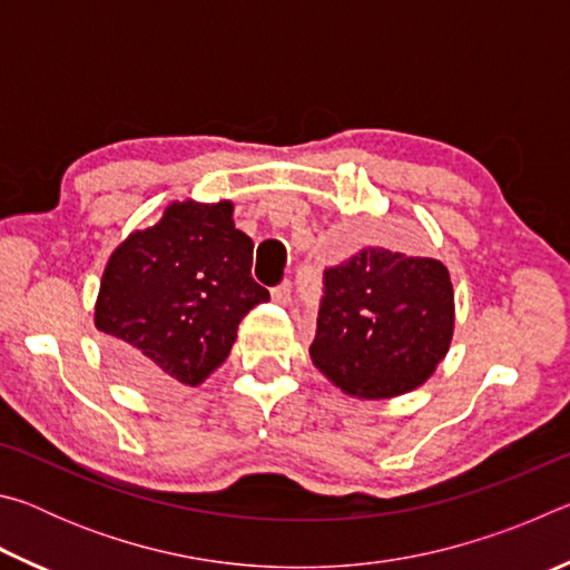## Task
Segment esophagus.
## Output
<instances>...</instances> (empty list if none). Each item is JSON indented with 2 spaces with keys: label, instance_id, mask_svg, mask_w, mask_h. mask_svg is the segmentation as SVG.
Instances as JSON below:
<instances>
[{
  "label": "esophagus",
  "instance_id": "obj_1",
  "mask_svg": "<svg viewBox=\"0 0 570 570\" xmlns=\"http://www.w3.org/2000/svg\"><path fill=\"white\" fill-rule=\"evenodd\" d=\"M272 298H274L276 304H288V302H292V284L284 282V284L274 286L272 288Z\"/></svg>",
  "mask_w": 570,
  "mask_h": 570
}]
</instances>
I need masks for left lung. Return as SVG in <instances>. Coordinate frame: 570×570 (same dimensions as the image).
<instances>
[{"mask_svg": "<svg viewBox=\"0 0 570 570\" xmlns=\"http://www.w3.org/2000/svg\"><path fill=\"white\" fill-rule=\"evenodd\" d=\"M455 330V292L438 258L362 248L324 272L308 354L342 392L390 400L428 382Z\"/></svg>", "mask_w": 570, "mask_h": 570, "instance_id": "left-lung-1", "label": "left lung"}]
</instances>
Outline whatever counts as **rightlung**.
Segmentation results:
<instances>
[{"label":"right lung","instance_id":"add662e5","mask_svg":"<svg viewBox=\"0 0 570 570\" xmlns=\"http://www.w3.org/2000/svg\"><path fill=\"white\" fill-rule=\"evenodd\" d=\"M250 262L254 240L236 228L230 200H176L125 238L95 302L120 377L146 390L198 387L226 362L240 320L268 302Z\"/></svg>","mask_w":570,"mask_h":570}]
</instances>
